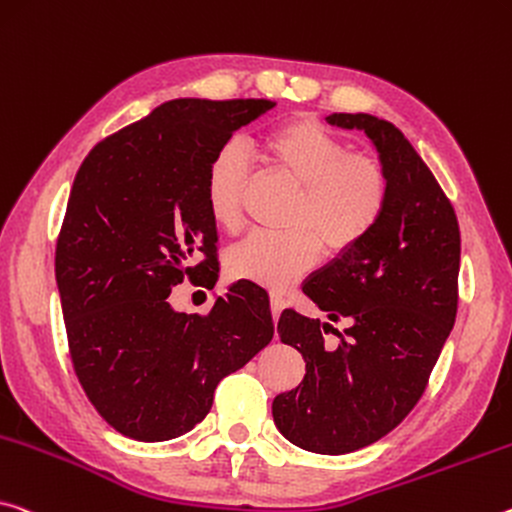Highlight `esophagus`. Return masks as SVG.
I'll use <instances>...</instances> for the list:
<instances>
[{"mask_svg":"<svg viewBox=\"0 0 512 512\" xmlns=\"http://www.w3.org/2000/svg\"><path fill=\"white\" fill-rule=\"evenodd\" d=\"M282 310H285V298H282V294H278V291H273V294H271V312H273V319H278Z\"/></svg>","mask_w":512,"mask_h":512,"instance_id":"1","label":"esophagus"}]
</instances>
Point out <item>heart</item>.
<instances>
[{"label":"heart","instance_id":"b5f03b06","mask_svg":"<svg viewBox=\"0 0 512 512\" xmlns=\"http://www.w3.org/2000/svg\"><path fill=\"white\" fill-rule=\"evenodd\" d=\"M259 152L300 189L289 232L259 230L227 253V271L237 280L282 289L316 266L323 246L342 255L376 230L389 200V177L376 159L353 154L348 145L310 118L273 127ZM248 157L234 145L214 154L205 173V207L227 232L243 223Z\"/></svg>","mask_w":512,"mask_h":512}]
</instances>
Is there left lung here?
I'll return each instance as SVG.
<instances>
[{"instance_id":"1","label":"left lung","mask_w":512,"mask_h":512,"mask_svg":"<svg viewBox=\"0 0 512 512\" xmlns=\"http://www.w3.org/2000/svg\"><path fill=\"white\" fill-rule=\"evenodd\" d=\"M330 125L362 129L389 177L387 209L358 248L312 275L303 294L330 323L285 310L282 344L300 351L305 378L278 394L273 419L300 449L339 456L364 449L410 415L424 396L456 323L460 227L431 168L387 120L332 113ZM335 331L337 347L323 336Z\"/></svg>"}]
</instances>
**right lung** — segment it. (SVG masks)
<instances>
[{
	"label": "right lung",
	"mask_w": 512,
	"mask_h": 512,
	"mask_svg": "<svg viewBox=\"0 0 512 512\" xmlns=\"http://www.w3.org/2000/svg\"><path fill=\"white\" fill-rule=\"evenodd\" d=\"M271 100H170L88 152L56 239L68 351L118 433L164 442L212 410L216 385L273 339L269 298L241 280L209 314L170 307L184 280H218L209 161Z\"/></svg>",
	"instance_id": "right-lung-1"
}]
</instances>
